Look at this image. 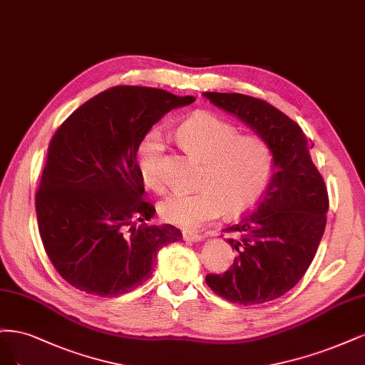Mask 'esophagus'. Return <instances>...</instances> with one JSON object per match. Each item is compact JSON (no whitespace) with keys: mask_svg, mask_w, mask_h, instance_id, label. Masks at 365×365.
<instances>
[{"mask_svg":"<svg viewBox=\"0 0 365 365\" xmlns=\"http://www.w3.org/2000/svg\"><path fill=\"white\" fill-rule=\"evenodd\" d=\"M183 240L185 241H192V242H198L205 240V235L197 233V232H183Z\"/></svg>","mask_w":365,"mask_h":365,"instance_id":"34e87169","label":"esophagus"}]
</instances>
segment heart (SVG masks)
<instances>
[{"label":"heart","mask_w":365,"mask_h":365,"mask_svg":"<svg viewBox=\"0 0 365 365\" xmlns=\"http://www.w3.org/2000/svg\"><path fill=\"white\" fill-rule=\"evenodd\" d=\"M238 135V128L210 112H195L178 127L179 143L186 151L205 159L200 178L202 190L174 192L159 203L163 221L183 229H198L221 210L229 217L253 206L273 173V153L264 139ZM165 136L150 130L138 145L136 167L140 179L155 192L165 190L163 173Z\"/></svg>","instance_id":"1"}]
</instances>
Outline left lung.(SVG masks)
I'll list each match as a JSON object with an SVG mask.
<instances>
[{
	"label": "left lung",
	"instance_id": "1",
	"mask_svg": "<svg viewBox=\"0 0 365 365\" xmlns=\"http://www.w3.org/2000/svg\"><path fill=\"white\" fill-rule=\"evenodd\" d=\"M217 108L237 116L273 153V175L255 210L222 232L237 250L225 274H207L220 297L259 304L284 296L307 273L326 227L329 197L300 125L269 103L242 93L205 92Z\"/></svg>",
	"mask_w": 365,
	"mask_h": 365
}]
</instances>
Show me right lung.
<instances>
[{
    "label": "right lung",
    "mask_w": 365,
    "mask_h": 365,
    "mask_svg": "<svg viewBox=\"0 0 365 365\" xmlns=\"http://www.w3.org/2000/svg\"><path fill=\"white\" fill-rule=\"evenodd\" d=\"M194 97L115 86L81 104L50 140L36 192L41 240L69 285L116 297L153 274L158 252L182 240L171 225L148 226L136 150L150 128Z\"/></svg>",
    "instance_id": "1"
}]
</instances>
